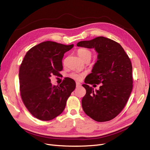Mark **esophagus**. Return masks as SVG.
Here are the masks:
<instances>
[{
	"label": "esophagus",
	"mask_w": 150,
	"mask_h": 150,
	"mask_svg": "<svg viewBox=\"0 0 150 150\" xmlns=\"http://www.w3.org/2000/svg\"><path fill=\"white\" fill-rule=\"evenodd\" d=\"M81 86V84L79 83H76V87L78 88Z\"/></svg>",
	"instance_id": "34e87169"
}]
</instances>
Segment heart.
I'll return each mask as SVG.
<instances>
[{
	"label": "heart",
	"instance_id": "1",
	"mask_svg": "<svg viewBox=\"0 0 150 150\" xmlns=\"http://www.w3.org/2000/svg\"><path fill=\"white\" fill-rule=\"evenodd\" d=\"M78 55L79 57L84 62H89L91 59L92 58L93 53L90 50L86 48H80L77 51ZM70 77L71 78L74 79L77 81H80L82 79L83 75L82 74L77 73V72H72L70 74Z\"/></svg>",
	"mask_w": 150,
	"mask_h": 150
}]
</instances>
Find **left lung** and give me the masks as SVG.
I'll return each instance as SVG.
<instances>
[{
	"label": "left lung",
	"mask_w": 150,
	"mask_h": 150,
	"mask_svg": "<svg viewBox=\"0 0 150 150\" xmlns=\"http://www.w3.org/2000/svg\"><path fill=\"white\" fill-rule=\"evenodd\" d=\"M77 46L94 48L98 61L82 86L86 93L82 99L84 112L94 121L114 119L123 110L133 89L132 64L123 48L116 41L104 37L80 41ZM101 83L94 92L87 84Z\"/></svg>",
	"instance_id": "8db88e82"
}]
</instances>
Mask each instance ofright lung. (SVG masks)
<instances>
[{
	"label": "right lung",
	"mask_w": 150,
	"mask_h": 150,
	"mask_svg": "<svg viewBox=\"0 0 150 150\" xmlns=\"http://www.w3.org/2000/svg\"><path fill=\"white\" fill-rule=\"evenodd\" d=\"M73 46L46 41L26 53L19 68L20 93L25 106L36 118L50 121L61 115L76 88L75 81L69 78L59 86L52 85L50 79L51 76L60 75L64 54Z\"/></svg>",
	"instance_id": "obj_1"
}]
</instances>
